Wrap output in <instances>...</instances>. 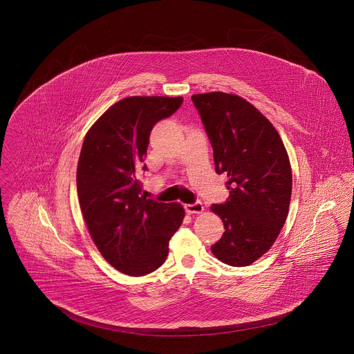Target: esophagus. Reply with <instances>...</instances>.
Segmentation results:
<instances>
[{"label":"esophagus","mask_w":354,"mask_h":354,"mask_svg":"<svg viewBox=\"0 0 354 354\" xmlns=\"http://www.w3.org/2000/svg\"><path fill=\"white\" fill-rule=\"evenodd\" d=\"M185 212L192 215V214H202L204 207L201 202L194 203V204H185Z\"/></svg>","instance_id":"34e87169"}]
</instances>
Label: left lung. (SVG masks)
Instances as JSON below:
<instances>
[{
    "label": "left lung",
    "instance_id": "left-lung-1",
    "mask_svg": "<svg viewBox=\"0 0 354 354\" xmlns=\"http://www.w3.org/2000/svg\"><path fill=\"white\" fill-rule=\"evenodd\" d=\"M209 138L230 196L211 209L225 232L211 247L221 263L251 266L273 245L289 209L292 169L284 143L253 104L221 91L191 97Z\"/></svg>",
    "mask_w": 354,
    "mask_h": 354
}]
</instances>
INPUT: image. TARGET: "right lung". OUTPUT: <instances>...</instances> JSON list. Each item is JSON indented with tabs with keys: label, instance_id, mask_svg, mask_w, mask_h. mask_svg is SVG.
<instances>
[{
	"label": "right lung",
	"instance_id": "obj_1",
	"mask_svg": "<svg viewBox=\"0 0 354 354\" xmlns=\"http://www.w3.org/2000/svg\"><path fill=\"white\" fill-rule=\"evenodd\" d=\"M182 102V97L124 98L84 136L77 169L84 223L104 260L129 276H145L166 261L169 239L185 218L179 203L142 196L136 179L152 127Z\"/></svg>",
	"mask_w": 354,
	"mask_h": 354
}]
</instances>
